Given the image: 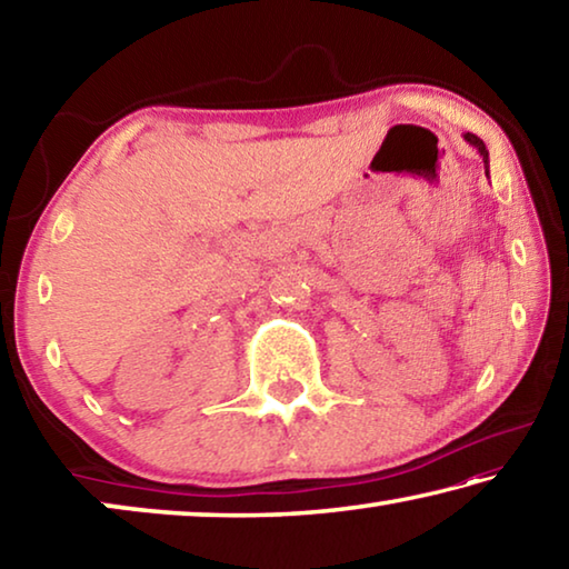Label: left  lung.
Listing matches in <instances>:
<instances>
[{
    "label": "left lung",
    "mask_w": 569,
    "mask_h": 569,
    "mask_svg": "<svg viewBox=\"0 0 569 569\" xmlns=\"http://www.w3.org/2000/svg\"><path fill=\"white\" fill-rule=\"evenodd\" d=\"M465 140L469 142L471 148H475V150L479 152L481 160H485V172L489 176V150L485 148V142H481V140L477 138V134H471V132H465Z\"/></svg>",
    "instance_id": "8db88e82"
}]
</instances>
